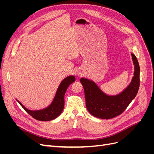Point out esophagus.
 Segmentation results:
<instances>
[{
  "label": "esophagus",
  "instance_id": "1",
  "mask_svg": "<svg viewBox=\"0 0 154 154\" xmlns=\"http://www.w3.org/2000/svg\"><path fill=\"white\" fill-rule=\"evenodd\" d=\"M79 76H82V72H78V73H77Z\"/></svg>",
  "mask_w": 154,
  "mask_h": 154
}]
</instances>
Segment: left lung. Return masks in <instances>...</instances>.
<instances>
[{"mask_svg": "<svg viewBox=\"0 0 154 154\" xmlns=\"http://www.w3.org/2000/svg\"><path fill=\"white\" fill-rule=\"evenodd\" d=\"M134 72L128 86L119 94H106L94 82L82 78L80 82L84 88L85 103L88 111L96 118L109 119L120 115L136 96L139 87L140 68L137 58L131 53Z\"/></svg>", "mask_w": 154, "mask_h": 154, "instance_id": "obj_1", "label": "left lung"}]
</instances>
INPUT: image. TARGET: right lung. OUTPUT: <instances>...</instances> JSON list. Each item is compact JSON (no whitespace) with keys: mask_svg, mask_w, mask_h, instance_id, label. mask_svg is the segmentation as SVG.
<instances>
[{"mask_svg":"<svg viewBox=\"0 0 154 154\" xmlns=\"http://www.w3.org/2000/svg\"><path fill=\"white\" fill-rule=\"evenodd\" d=\"M76 79L74 76L66 77L60 83L55 96L49 106L46 108L38 110H31L27 109L20 101H17L27 113L36 120L48 122L57 118L62 112L64 107V95L68 87L72 83L75 82Z\"/></svg>","mask_w":154,"mask_h":154,"instance_id":"1","label":"right lung"}]
</instances>
